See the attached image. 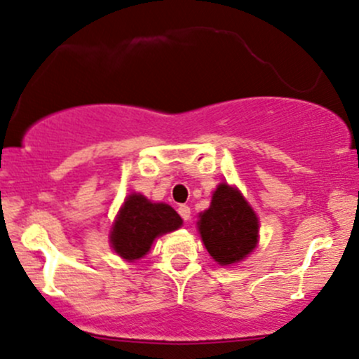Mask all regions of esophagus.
<instances>
[{
  "label": "esophagus",
  "mask_w": 359,
  "mask_h": 359,
  "mask_svg": "<svg viewBox=\"0 0 359 359\" xmlns=\"http://www.w3.org/2000/svg\"><path fill=\"white\" fill-rule=\"evenodd\" d=\"M178 212H180L181 217H183V221H190V217H191L190 207H188V205H180L178 207Z\"/></svg>",
  "instance_id": "esophagus-1"
}]
</instances>
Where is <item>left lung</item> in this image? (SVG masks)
<instances>
[{"mask_svg":"<svg viewBox=\"0 0 359 359\" xmlns=\"http://www.w3.org/2000/svg\"><path fill=\"white\" fill-rule=\"evenodd\" d=\"M198 231L210 257L229 265L257 246L258 219L240 191L222 183L214 191L210 209L200 214Z\"/></svg>","mask_w":359,"mask_h":359,"instance_id":"8db88e82","label":"left lung"}]
</instances>
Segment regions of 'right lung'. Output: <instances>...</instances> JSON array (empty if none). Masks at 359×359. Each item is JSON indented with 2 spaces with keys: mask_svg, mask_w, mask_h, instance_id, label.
I'll use <instances>...</instances> for the list:
<instances>
[{
  "mask_svg": "<svg viewBox=\"0 0 359 359\" xmlns=\"http://www.w3.org/2000/svg\"><path fill=\"white\" fill-rule=\"evenodd\" d=\"M181 217L165 203H152L144 195L133 194L125 200L111 231L114 252L126 260L147 255L150 245L161 234L178 229Z\"/></svg>",
  "mask_w": 359,
  "mask_h": 359,
  "instance_id": "add662e5",
  "label": "right lung"
}]
</instances>
